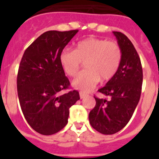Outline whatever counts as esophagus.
Returning <instances> with one entry per match:
<instances>
[{"label":"esophagus","instance_id":"1","mask_svg":"<svg viewBox=\"0 0 159 159\" xmlns=\"http://www.w3.org/2000/svg\"><path fill=\"white\" fill-rule=\"evenodd\" d=\"M79 94H80V98H81V99H84L85 97L87 96V93H84V92H80Z\"/></svg>","mask_w":159,"mask_h":159}]
</instances>
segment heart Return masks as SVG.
<instances>
[{
	"label": "heart",
	"instance_id": "1",
	"mask_svg": "<svg viewBox=\"0 0 159 159\" xmlns=\"http://www.w3.org/2000/svg\"><path fill=\"white\" fill-rule=\"evenodd\" d=\"M121 58V48L116 42L94 37L79 41L74 50L65 48L59 54L60 65L70 77L77 74L84 62L86 70L72 81V86L85 92L93 88L100 80H111L118 71Z\"/></svg>",
	"mask_w": 159,
	"mask_h": 159
}]
</instances>
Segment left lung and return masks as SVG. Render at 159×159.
I'll return each mask as SVG.
<instances>
[{"instance_id": "left-lung-1", "label": "left lung", "mask_w": 159, "mask_h": 159, "mask_svg": "<svg viewBox=\"0 0 159 159\" xmlns=\"http://www.w3.org/2000/svg\"><path fill=\"white\" fill-rule=\"evenodd\" d=\"M121 48L122 58L116 75L98 90L107 98L95 97L96 106L89 113L92 128L103 134H113L128 124L140 99L143 70L133 43L121 32L113 31Z\"/></svg>"}]
</instances>
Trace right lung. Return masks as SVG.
Listing matches in <instances>:
<instances>
[{
  "instance_id": "1",
  "label": "right lung",
  "mask_w": 159,
  "mask_h": 159,
  "mask_svg": "<svg viewBox=\"0 0 159 159\" xmlns=\"http://www.w3.org/2000/svg\"><path fill=\"white\" fill-rule=\"evenodd\" d=\"M77 30L42 34L24 53L17 75L21 110L31 128L43 135L57 133L67 124L69 108L80 99L70 86L59 62V54Z\"/></svg>"
}]
</instances>
